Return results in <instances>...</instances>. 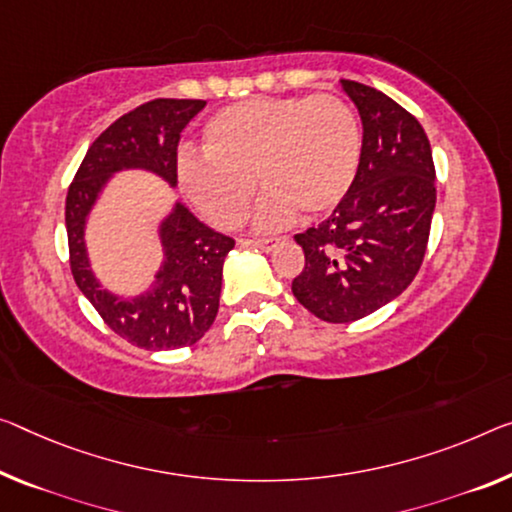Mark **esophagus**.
I'll return each mask as SVG.
<instances>
[{
  "label": "esophagus",
  "mask_w": 512,
  "mask_h": 512,
  "mask_svg": "<svg viewBox=\"0 0 512 512\" xmlns=\"http://www.w3.org/2000/svg\"><path fill=\"white\" fill-rule=\"evenodd\" d=\"M279 238H254V240H242V247H258V249H267L270 251L274 245H277Z\"/></svg>",
  "instance_id": "obj_1"
}]
</instances>
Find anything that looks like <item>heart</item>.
<instances>
[{
	"instance_id": "b5f03b06",
	"label": "heart",
	"mask_w": 512,
	"mask_h": 512,
	"mask_svg": "<svg viewBox=\"0 0 512 512\" xmlns=\"http://www.w3.org/2000/svg\"><path fill=\"white\" fill-rule=\"evenodd\" d=\"M203 153L178 155V180L203 217L233 229L247 215L256 178L267 185L258 229H277L304 210L316 217L345 199L361 162V128L336 93L254 98L212 114Z\"/></svg>"
}]
</instances>
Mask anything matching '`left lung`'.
<instances>
[{"label": "left lung", "mask_w": 512, "mask_h": 512, "mask_svg": "<svg viewBox=\"0 0 512 512\" xmlns=\"http://www.w3.org/2000/svg\"><path fill=\"white\" fill-rule=\"evenodd\" d=\"M364 139L355 183L332 215L297 233L304 270L293 295L325 322H352L414 281L435 212V164L421 123L373 86L341 80Z\"/></svg>", "instance_id": "1"}]
</instances>
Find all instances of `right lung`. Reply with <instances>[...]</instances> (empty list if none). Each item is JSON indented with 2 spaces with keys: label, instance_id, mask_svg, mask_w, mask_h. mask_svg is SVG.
Returning <instances> with one entry per match:
<instances>
[{
  "label": "right lung",
  "instance_id": "right-lung-1",
  "mask_svg": "<svg viewBox=\"0 0 512 512\" xmlns=\"http://www.w3.org/2000/svg\"><path fill=\"white\" fill-rule=\"evenodd\" d=\"M206 100L157 98L116 119L93 141L66 196L70 272L112 332L144 350L194 345L215 322L224 258L235 240L208 229L183 203L162 219L164 261L153 286L137 297H119L100 286L86 254V217L116 171L144 169L178 183V141Z\"/></svg>",
  "mask_w": 512,
  "mask_h": 512
}]
</instances>
